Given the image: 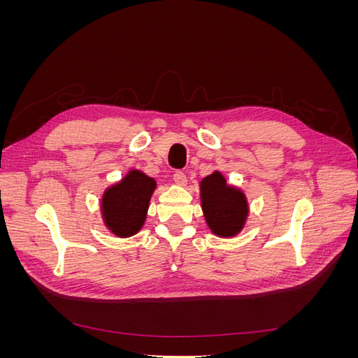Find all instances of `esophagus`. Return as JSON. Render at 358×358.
<instances>
[{
    "mask_svg": "<svg viewBox=\"0 0 358 358\" xmlns=\"http://www.w3.org/2000/svg\"><path fill=\"white\" fill-rule=\"evenodd\" d=\"M173 180H175L178 185H185V183H187V175L183 171L178 170V171H175V175H173Z\"/></svg>",
    "mask_w": 358,
    "mask_h": 358,
    "instance_id": "34e87169",
    "label": "esophagus"
}]
</instances>
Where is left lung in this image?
Masks as SVG:
<instances>
[{"instance_id": "1", "label": "left lung", "mask_w": 358, "mask_h": 358, "mask_svg": "<svg viewBox=\"0 0 358 358\" xmlns=\"http://www.w3.org/2000/svg\"><path fill=\"white\" fill-rule=\"evenodd\" d=\"M200 197L204 220L213 234L233 237L241 233L248 216L245 194L227 185L220 171H213L200 182Z\"/></svg>"}]
</instances>
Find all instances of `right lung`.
Returning <instances> with one entry per match:
<instances>
[{"label": "right lung", "instance_id": "right-lung-1", "mask_svg": "<svg viewBox=\"0 0 358 358\" xmlns=\"http://www.w3.org/2000/svg\"><path fill=\"white\" fill-rule=\"evenodd\" d=\"M155 188L157 182L138 170H129L121 182L107 188L101 200L107 229L117 237H129L140 231Z\"/></svg>", "mask_w": 358, "mask_h": 358}]
</instances>
